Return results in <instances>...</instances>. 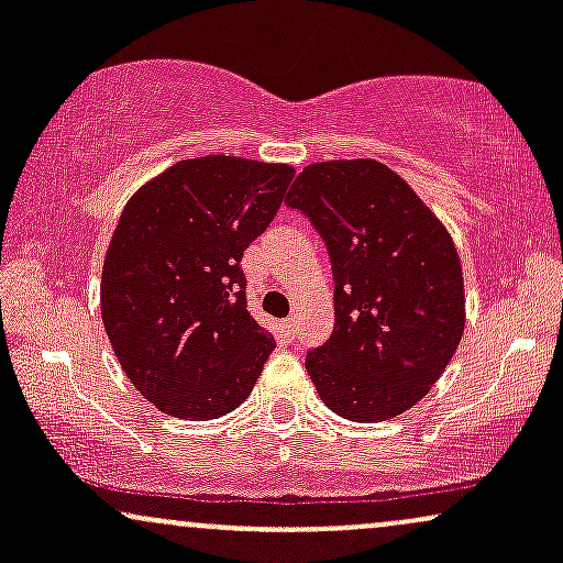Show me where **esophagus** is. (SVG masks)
Here are the masks:
<instances>
[{
  "label": "esophagus",
  "mask_w": 563,
  "mask_h": 563,
  "mask_svg": "<svg viewBox=\"0 0 563 563\" xmlns=\"http://www.w3.org/2000/svg\"><path fill=\"white\" fill-rule=\"evenodd\" d=\"M283 331H286L288 335H294V333H296V318L283 320Z\"/></svg>",
  "instance_id": "34e87169"
}]
</instances>
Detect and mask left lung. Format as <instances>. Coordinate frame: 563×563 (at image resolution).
Here are the masks:
<instances>
[{
  "mask_svg": "<svg viewBox=\"0 0 563 563\" xmlns=\"http://www.w3.org/2000/svg\"><path fill=\"white\" fill-rule=\"evenodd\" d=\"M286 203L328 245L335 325L307 373L335 416L378 423L431 391L466 328L455 243L418 192L373 158L309 164Z\"/></svg>",
  "mask_w": 563,
  "mask_h": 563,
  "instance_id": "8db88e82",
  "label": "left lung"
}]
</instances>
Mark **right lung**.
Instances as JSON below:
<instances>
[{
  "instance_id": "obj_1",
  "label": "right lung",
  "mask_w": 563,
  "mask_h": 563,
  "mask_svg": "<svg viewBox=\"0 0 563 563\" xmlns=\"http://www.w3.org/2000/svg\"><path fill=\"white\" fill-rule=\"evenodd\" d=\"M290 179L288 164L185 158L126 200L102 264V325L166 416L219 418L254 389L275 339L245 307L241 260Z\"/></svg>"
}]
</instances>
